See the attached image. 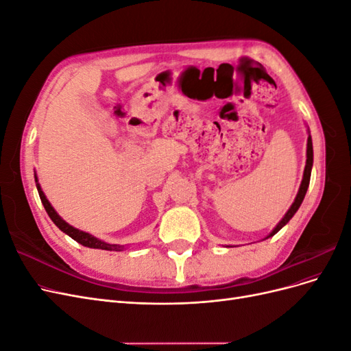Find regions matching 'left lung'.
<instances>
[{
  "label": "left lung",
  "mask_w": 351,
  "mask_h": 351,
  "mask_svg": "<svg viewBox=\"0 0 351 351\" xmlns=\"http://www.w3.org/2000/svg\"><path fill=\"white\" fill-rule=\"evenodd\" d=\"M312 165H313V146H312V137L309 136L307 137V159H306V167H304V174H303V180H302V184L299 189V193H297L295 199H294V204L291 205V208L287 210V214L284 215V218L280 221V224L272 230L271 234L268 237H272L274 234H277V232L289 222L293 215L297 212V209L300 208L302 202L304 199V195L307 192V187H309V182H311V173H312Z\"/></svg>",
  "instance_id": "obj_1"
}]
</instances>
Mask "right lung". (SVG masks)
Instances as JSON below:
<instances>
[{
  "label": "right lung",
  "instance_id": "right-lung-1",
  "mask_svg": "<svg viewBox=\"0 0 351 351\" xmlns=\"http://www.w3.org/2000/svg\"><path fill=\"white\" fill-rule=\"evenodd\" d=\"M35 182H36V187H38V193H39V197L42 200V205H44L47 214L49 215V218L54 221V224L62 231L66 232L67 236H70L73 240H76L77 243H80L82 246H86V247H90V249H102V250H121L123 246H119V244H110V243H105V241H101L98 240L97 237H93L90 234H88V232H83L77 228H74L71 226H69L67 222L64 219H61V217L57 214V212L54 210V208L51 206V204L48 202V199L45 197L44 192H42L40 186L38 184V178L35 176Z\"/></svg>",
  "mask_w": 351,
  "mask_h": 351
}]
</instances>
